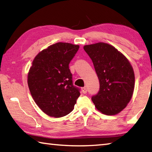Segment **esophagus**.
<instances>
[{
	"mask_svg": "<svg viewBox=\"0 0 152 152\" xmlns=\"http://www.w3.org/2000/svg\"><path fill=\"white\" fill-rule=\"evenodd\" d=\"M82 92H83L84 94H86L87 92V88H86V87H84V88H82Z\"/></svg>",
	"mask_w": 152,
	"mask_h": 152,
	"instance_id": "esophagus-1",
	"label": "esophagus"
}]
</instances>
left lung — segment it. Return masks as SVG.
<instances>
[{
	"mask_svg": "<svg viewBox=\"0 0 152 152\" xmlns=\"http://www.w3.org/2000/svg\"><path fill=\"white\" fill-rule=\"evenodd\" d=\"M93 62L100 88L92 101L103 114L114 115L129 102L134 91L135 75L129 60L108 43L100 42L84 46Z\"/></svg>",
	"mask_w": 152,
	"mask_h": 152,
	"instance_id": "obj_1",
	"label": "left lung"
}]
</instances>
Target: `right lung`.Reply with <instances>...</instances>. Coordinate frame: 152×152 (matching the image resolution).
I'll return each instance as SVG.
<instances>
[{"label":"right lung","instance_id":"right-lung-1","mask_svg":"<svg viewBox=\"0 0 152 152\" xmlns=\"http://www.w3.org/2000/svg\"><path fill=\"white\" fill-rule=\"evenodd\" d=\"M79 45L59 42L35 56L27 76L31 94L43 113L61 117L74 108L80 93L72 83L69 64Z\"/></svg>","mask_w":152,"mask_h":152}]
</instances>
